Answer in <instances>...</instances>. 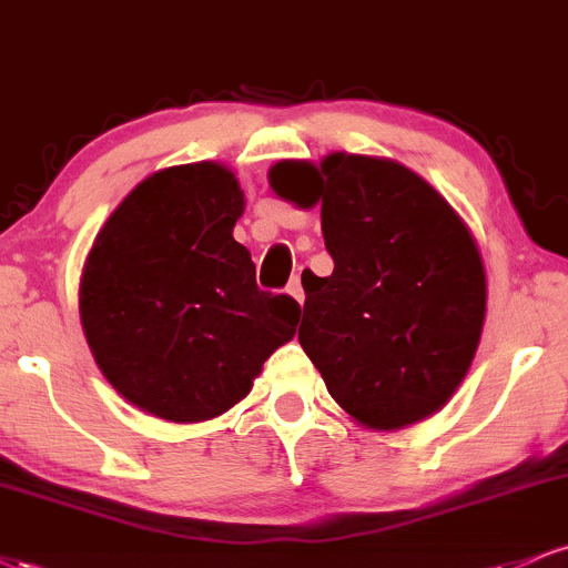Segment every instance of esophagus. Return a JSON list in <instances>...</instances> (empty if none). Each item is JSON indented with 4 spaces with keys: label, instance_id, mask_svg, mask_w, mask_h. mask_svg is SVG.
Instances as JSON below:
<instances>
[{
    "label": "esophagus",
    "instance_id": "obj_1",
    "mask_svg": "<svg viewBox=\"0 0 568 568\" xmlns=\"http://www.w3.org/2000/svg\"><path fill=\"white\" fill-rule=\"evenodd\" d=\"M288 296L296 298L298 304H304V288H302V280H298V277H293L288 283Z\"/></svg>",
    "mask_w": 568,
    "mask_h": 568
}]
</instances>
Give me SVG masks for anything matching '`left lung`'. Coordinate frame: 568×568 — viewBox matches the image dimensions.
<instances>
[{
  "mask_svg": "<svg viewBox=\"0 0 568 568\" xmlns=\"http://www.w3.org/2000/svg\"><path fill=\"white\" fill-rule=\"evenodd\" d=\"M270 186L321 205L334 272H304L298 344L352 422L393 433L448 403L486 321V270L470 226L395 160L331 152L277 162Z\"/></svg>",
  "mask_w": 568,
  "mask_h": 568,
  "instance_id": "8db88e82",
  "label": "left lung"
}]
</instances>
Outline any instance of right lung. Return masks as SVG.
<instances>
[{"label": "right lung", "mask_w": 568, "mask_h": 568, "mask_svg": "<svg viewBox=\"0 0 568 568\" xmlns=\"http://www.w3.org/2000/svg\"><path fill=\"white\" fill-rule=\"evenodd\" d=\"M243 211L230 168L192 162L146 175L95 234L82 331L106 382L143 414L175 425L221 416L296 334L302 306L258 291L232 237Z\"/></svg>", "instance_id": "add662e5"}]
</instances>
